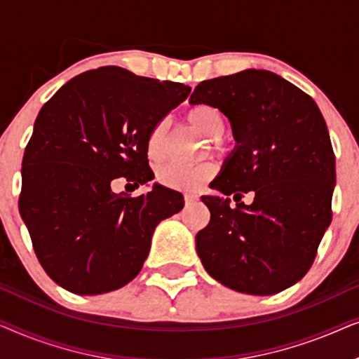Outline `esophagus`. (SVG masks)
I'll return each mask as SVG.
<instances>
[{"instance_id": "obj_1", "label": "esophagus", "mask_w": 359, "mask_h": 359, "mask_svg": "<svg viewBox=\"0 0 359 359\" xmlns=\"http://www.w3.org/2000/svg\"><path fill=\"white\" fill-rule=\"evenodd\" d=\"M184 201H186V204H193V203H196V201H198V196L191 194V193H186L184 194Z\"/></svg>"}]
</instances>
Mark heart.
<instances>
[{"label": "heart", "mask_w": 359, "mask_h": 359, "mask_svg": "<svg viewBox=\"0 0 359 359\" xmlns=\"http://www.w3.org/2000/svg\"><path fill=\"white\" fill-rule=\"evenodd\" d=\"M189 124L198 129L205 139L217 142L222 139L227 121H225L224 112L217 106L210 104V102H199L194 104L188 111ZM166 132H168V122L165 119L156 122L151 127L149 137H147V155L150 160L158 161L165 154V142ZM214 168L210 165H199L193 168H184V166H176L171 163L161 165L156 170V178L161 184L170 186V188H183L193 189L203 184L205 180L210 178Z\"/></svg>", "instance_id": "obj_1"}]
</instances>
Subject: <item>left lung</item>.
I'll return each mask as SVG.
<instances>
[{"label":"left lung","mask_w":359,"mask_h":359,"mask_svg":"<svg viewBox=\"0 0 359 359\" xmlns=\"http://www.w3.org/2000/svg\"><path fill=\"white\" fill-rule=\"evenodd\" d=\"M189 102L217 106L237 140L210 183L224 196L201 198L210 210L196 235L203 266L238 292L291 287L332 222L335 155L320 109L292 83L255 68L199 83ZM245 192L254 193L252 205L241 203Z\"/></svg>","instance_id":"1"}]
</instances>
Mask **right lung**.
<instances>
[{
  "label": "right lung",
  "mask_w": 359,
  "mask_h": 359,
  "mask_svg": "<svg viewBox=\"0 0 359 359\" xmlns=\"http://www.w3.org/2000/svg\"><path fill=\"white\" fill-rule=\"evenodd\" d=\"M183 83L101 67L65 83L39 112L22 158L19 210L46 273L67 291L95 296L130 283L156 225L184 205L155 184L130 198L112 180H154L151 127L189 96Z\"/></svg>",
  "instance_id": "1"
}]
</instances>
